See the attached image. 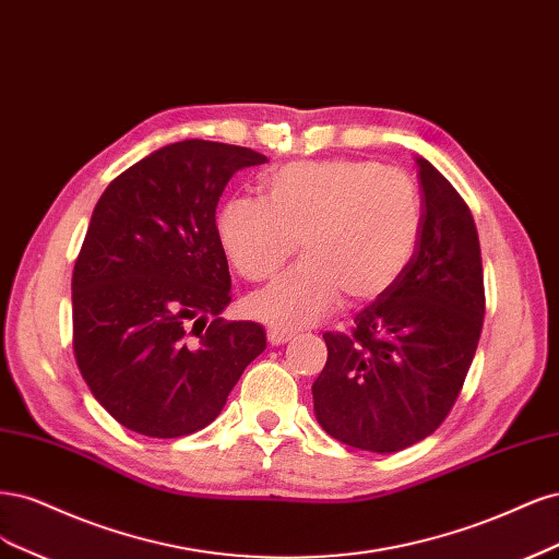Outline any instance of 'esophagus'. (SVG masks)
<instances>
[{"label": "esophagus", "instance_id": "esophagus-1", "mask_svg": "<svg viewBox=\"0 0 559 559\" xmlns=\"http://www.w3.org/2000/svg\"><path fill=\"white\" fill-rule=\"evenodd\" d=\"M266 336H269V344L281 346V344H285V341L293 338V332L290 330H283V328H269Z\"/></svg>", "mask_w": 559, "mask_h": 559}]
</instances>
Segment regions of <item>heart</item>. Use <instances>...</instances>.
<instances>
[{"mask_svg":"<svg viewBox=\"0 0 559 559\" xmlns=\"http://www.w3.org/2000/svg\"><path fill=\"white\" fill-rule=\"evenodd\" d=\"M418 188L373 162H293L262 200L234 197L218 213V239L246 281H266L301 250L304 260L248 299L269 325L295 330L325 318L346 295L365 304L388 293L416 253Z\"/></svg>","mask_w":559,"mask_h":559,"instance_id":"b5f03b06","label":"heart"}]
</instances>
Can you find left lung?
<instances>
[{
    "instance_id": "left-lung-1",
    "label": "left lung",
    "mask_w": 559,
    "mask_h": 559,
    "mask_svg": "<svg viewBox=\"0 0 559 559\" xmlns=\"http://www.w3.org/2000/svg\"><path fill=\"white\" fill-rule=\"evenodd\" d=\"M418 174L416 253L400 281L355 316L350 334H322L328 362L313 383L322 429L371 453H397L435 435L460 397L483 330L474 215L425 157Z\"/></svg>"
}]
</instances>
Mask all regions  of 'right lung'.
<instances>
[{"label":"right lung","instance_id":"add662e5","mask_svg":"<svg viewBox=\"0 0 559 559\" xmlns=\"http://www.w3.org/2000/svg\"><path fill=\"white\" fill-rule=\"evenodd\" d=\"M264 162L253 148L186 139L99 197L71 276L74 357L95 400L136 435L206 427L266 348L260 322L221 318L231 281L215 225L229 178Z\"/></svg>","mask_w":559,"mask_h":559}]
</instances>
